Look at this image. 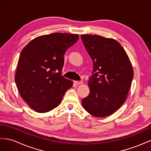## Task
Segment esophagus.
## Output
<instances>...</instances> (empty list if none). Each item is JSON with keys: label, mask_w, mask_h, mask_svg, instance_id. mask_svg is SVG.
I'll list each match as a JSON object with an SVG mask.
<instances>
[{"label": "esophagus", "mask_w": 151, "mask_h": 151, "mask_svg": "<svg viewBox=\"0 0 151 151\" xmlns=\"http://www.w3.org/2000/svg\"><path fill=\"white\" fill-rule=\"evenodd\" d=\"M75 83L76 85H80V84L83 83V81H75Z\"/></svg>", "instance_id": "34e87169"}]
</instances>
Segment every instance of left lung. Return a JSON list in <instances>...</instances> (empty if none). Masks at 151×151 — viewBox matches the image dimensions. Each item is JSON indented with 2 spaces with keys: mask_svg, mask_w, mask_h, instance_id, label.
<instances>
[{
  "mask_svg": "<svg viewBox=\"0 0 151 151\" xmlns=\"http://www.w3.org/2000/svg\"><path fill=\"white\" fill-rule=\"evenodd\" d=\"M93 61L88 96L81 101L83 108L96 117L113 114L127 99L133 78L132 63L125 50L113 38L81 35Z\"/></svg>",
  "mask_w": 151,
  "mask_h": 151,
  "instance_id": "8db88e82",
  "label": "left lung"
}]
</instances>
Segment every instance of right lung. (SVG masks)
I'll return each mask as SVG.
<instances>
[{"label": "right lung", "mask_w": 151, "mask_h": 151, "mask_svg": "<svg viewBox=\"0 0 151 151\" xmlns=\"http://www.w3.org/2000/svg\"><path fill=\"white\" fill-rule=\"evenodd\" d=\"M77 34L54 33L38 37L21 51L15 75L23 100L38 113L58 107L73 81L62 76L64 55L78 41Z\"/></svg>", "instance_id": "1"}]
</instances>
